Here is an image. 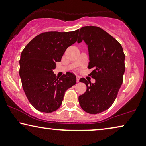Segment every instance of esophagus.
Masks as SVG:
<instances>
[{
  "instance_id": "34e87169",
  "label": "esophagus",
  "mask_w": 146,
  "mask_h": 146,
  "mask_svg": "<svg viewBox=\"0 0 146 146\" xmlns=\"http://www.w3.org/2000/svg\"><path fill=\"white\" fill-rule=\"evenodd\" d=\"M79 79H80V77H79V76H77V82H79Z\"/></svg>"
}]
</instances>
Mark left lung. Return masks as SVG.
I'll return each mask as SVG.
<instances>
[{"mask_svg": "<svg viewBox=\"0 0 146 146\" xmlns=\"http://www.w3.org/2000/svg\"><path fill=\"white\" fill-rule=\"evenodd\" d=\"M77 42L84 41L88 46V69L94 83L84 78L79 80L86 90L79 96L80 107L90 114L107 110L113 104L123 83L125 71V56L118 41L100 27L84 26L79 29Z\"/></svg>", "mask_w": 146, "mask_h": 146, "instance_id": "left-lung-1", "label": "left lung"}]
</instances>
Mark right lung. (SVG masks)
I'll use <instances>...</instances> for the list:
<instances>
[{"instance_id": "add662e5", "label": "right lung", "mask_w": 146, "mask_h": 146, "mask_svg": "<svg viewBox=\"0 0 146 146\" xmlns=\"http://www.w3.org/2000/svg\"><path fill=\"white\" fill-rule=\"evenodd\" d=\"M78 31L42 33L32 39L21 52L19 76L23 89L28 100L39 111L57 110L65 92L76 83L72 73L59 78L53 69L67 48L76 42Z\"/></svg>"}]
</instances>
